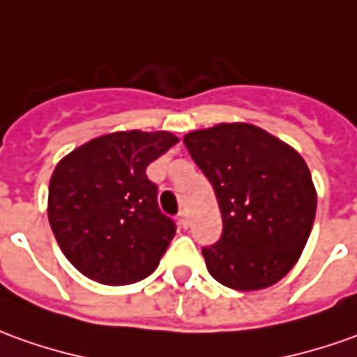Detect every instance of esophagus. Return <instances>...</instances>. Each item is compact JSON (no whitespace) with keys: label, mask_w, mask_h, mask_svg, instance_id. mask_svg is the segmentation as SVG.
<instances>
[{"label":"esophagus","mask_w":357,"mask_h":357,"mask_svg":"<svg viewBox=\"0 0 357 357\" xmlns=\"http://www.w3.org/2000/svg\"><path fill=\"white\" fill-rule=\"evenodd\" d=\"M178 220H179V225H181L183 229H188V227H189V219H188V213H185V211H179Z\"/></svg>","instance_id":"esophagus-1"}]
</instances>
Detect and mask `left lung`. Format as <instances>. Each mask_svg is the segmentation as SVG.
<instances>
[{
  "instance_id": "left-lung-1",
  "label": "left lung",
  "mask_w": 357,
  "mask_h": 357,
  "mask_svg": "<svg viewBox=\"0 0 357 357\" xmlns=\"http://www.w3.org/2000/svg\"><path fill=\"white\" fill-rule=\"evenodd\" d=\"M219 201L222 234L203 248L225 287L258 291L301 258L317 213L311 169L299 152L250 123H220L183 137Z\"/></svg>"
}]
</instances>
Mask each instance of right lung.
I'll list each match as a JSON object with an SVG mask.
<instances>
[{"mask_svg":"<svg viewBox=\"0 0 357 357\" xmlns=\"http://www.w3.org/2000/svg\"><path fill=\"white\" fill-rule=\"evenodd\" d=\"M178 142L168 130H119L58 162L48 185V222L79 273L127 285L158 268L176 225L160 213L146 168Z\"/></svg>","mask_w":357,"mask_h":357,"instance_id":"right-lung-1","label":"right lung"}]
</instances>
